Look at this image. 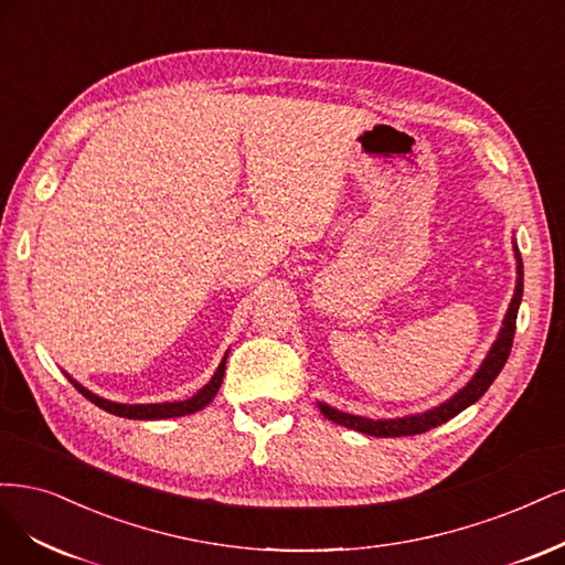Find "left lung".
Segmentation results:
<instances>
[{
  "instance_id": "1",
  "label": "left lung",
  "mask_w": 565,
  "mask_h": 565,
  "mask_svg": "<svg viewBox=\"0 0 565 565\" xmlns=\"http://www.w3.org/2000/svg\"><path fill=\"white\" fill-rule=\"evenodd\" d=\"M514 258H516V288H514V298H512V302H509V309L504 315L500 335L493 342V348H490L488 356L483 359L477 375L471 377L458 394L450 396L448 402H444L441 406H436L431 411L406 415V417H394V420H371V417L342 413L338 408H331L329 404L319 402L323 417H329L331 423H338L342 427H350V429H356V431L369 434V436H413V434H423V431L439 427V425L448 423L450 417L469 408L471 404H477L479 398L486 394V390L493 385V380L500 375L502 366L509 359V352H512L514 331H516V315H519V305H521V296H523V260H521V253L516 246H514Z\"/></svg>"
}]
</instances>
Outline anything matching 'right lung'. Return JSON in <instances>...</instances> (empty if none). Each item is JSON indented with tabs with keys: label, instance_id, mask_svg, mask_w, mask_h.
Instances as JSON below:
<instances>
[{
	"label": "right lung",
	"instance_id": "add662e5",
	"mask_svg": "<svg viewBox=\"0 0 565 565\" xmlns=\"http://www.w3.org/2000/svg\"><path fill=\"white\" fill-rule=\"evenodd\" d=\"M225 361H227V354L223 356L221 366H217V371L213 373V377L206 382V385L199 390L194 396L185 398V402H167V404H117V402H107V398L88 392L86 387H82L77 380H72L67 375V380L75 385V390L79 394H84L90 404H96L98 408L113 413V415H119V417H129V420H163V417H180V415H190V413H196L202 411L204 406H209L213 402V396L217 394V390H221L223 385V375H225Z\"/></svg>",
	"mask_w": 565,
	"mask_h": 565
}]
</instances>
